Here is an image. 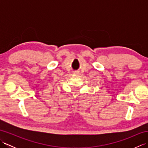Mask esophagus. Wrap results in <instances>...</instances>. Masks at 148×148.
<instances>
[{"label": "esophagus", "mask_w": 148, "mask_h": 148, "mask_svg": "<svg viewBox=\"0 0 148 148\" xmlns=\"http://www.w3.org/2000/svg\"><path fill=\"white\" fill-rule=\"evenodd\" d=\"M74 74H79V72H77V71H74Z\"/></svg>", "instance_id": "34e87169"}]
</instances>
